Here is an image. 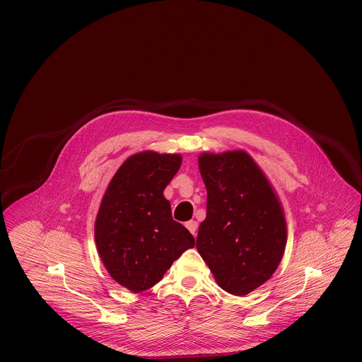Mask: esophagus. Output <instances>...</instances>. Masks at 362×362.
Wrapping results in <instances>:
<instances>
[{"label": "esophagus", "mask_w": 362, "mask_h": 362, "mask_svg": "<svg viewBox=\"0 0 362 362\" xmlns=\"http://www.w3.org/2000/svg\"><path fill=\"white\" fill-rule=\"evenodd\" d=\"M186 228L189 229V232H191L194 236H197V229H198V223H197V221H194V220L187 221V223H186Z\"/></svg>", "instance_id": "34e87169"}]
</instances>
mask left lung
Returning a JSON list of instances; mask_svg holds the SVG:
<instances>
[{
  "instance_id": "8db88e82",
  "label": "left lung",
  "mask_w": 362,
  "mask_h": 362,
  "mask_svg": "<svg viewBox=\"0 0 362 362\" xmlns=\"http://www.w3.org/2000/svg\"><path fill=\"white\" fill-rule=\"evenodd\" d=\"M206 218L197 248L225 292L244 296L276 272L286 245L282 207L269 180L243 151L199 156Z\"/></svg>"
}]
</instances>
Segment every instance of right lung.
I'll return each mask as SVG.
<instances>
[{
    "mask_svg": "<svg viewBox=\"0 0 362 362\" xmlns=\"http://www.w3.org/2000/svg\"><path fill=\"white\" fill-rule=\"evenodd\" d=\"M180 164L179 155L132 156L104 194L95 223L98 251L110 276L132 292L152 288L173 260L195 245L163 195Z\"/></svg>",
    "mask_w": 362,
    "mask_h": 362,
    "instance_id": "add662e5",
    "label": "right lung"
}]
</instances>
